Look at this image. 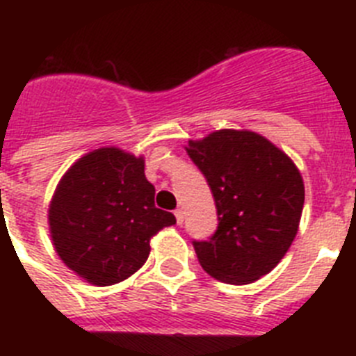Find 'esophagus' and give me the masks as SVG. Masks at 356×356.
<instances>
[{
    "label": "esophagus",
    "instance_id": "obj_1",
    "mask_svg": "<svg viewBox=\"0 0 356 356\" xmlns=\"http://www.w3.org/2000/svg\"><path fill=\"white\" fill-rule=\"evenodd\" d=\"M175 216H176V222H178V225H181V222H184V210L181 209L175 210Z\"/></svg>",
    "mask_w": 356,
    "mask_h": 356
}]
</instances>
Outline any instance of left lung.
Instances as JSON below:
<instances>
[{
	"label": "left lung",
	"mask_w": 356,
	"mask_h": 356,
	"mask_svg": "<svg viewBox=\"0 0 356 356\" xmlns=\"http://www.w3.org/2000/svg\"><path fill=\"white\" fill-rule=\"evenodd\" d=\"M185 149L209 181L219 219L209 241H194L201 267L225 284H253L278 266L298 234L305 203L300 169L250 130L212 131Z\"/></svg>",
	"instance_id": "obj_1"
}]
</instances>
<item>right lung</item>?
<instances>
[{
	"label": "right lung",
	"mask_w": 356,
	"mask_h": 356,
	"mask_svg": "<svg viewBox=\"0 0 356 356\" xmlns=\"http://www.w3.org/2000/svg\"><path fill=\"white\" fill-rule=\"evenodd\" d=\"M176 217L155 207L144 156L119 147L94 149L65 171L48 209L53 248L87 284L130 278L149 257V241Z\"/></svg>",
	"instance_id": "1"
}]
</instances>
